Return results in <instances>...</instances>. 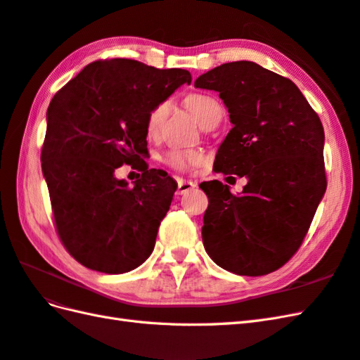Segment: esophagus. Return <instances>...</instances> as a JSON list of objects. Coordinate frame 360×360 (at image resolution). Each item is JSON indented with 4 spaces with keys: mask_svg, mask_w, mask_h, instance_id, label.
<instances>
[{
    "mask_svg": "<svg viewBox=\"0 0 360 360\" xmlns=\"http://www.w3.org/2000/svg\"><path fill=\"white\" fill-rule=\"evenodd\" d=\"M194 186H195V185H194V183H192V181L180 179V180L177 181V195L186 194V192H189Z\"/></svg>",
    "mask_w": 360,
    "mask_h": 360,
    "instance_id": "obj_1",
    "label": "esophagus"
}]
</instances>
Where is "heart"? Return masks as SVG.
Here are the masks:
<instances>
[{
	"instance_id": "obj_1",
	"label": "heart",
	"mask_w": 360,
	"mask_h": 360,
	"mask_svg": "<svg viewBox=\"0 0 360 360\" xmlns=\"http://www.w3.org/2000/svg\"><path fill=\"white\" fill-rule=\"evenodd\" d=\"M185 105L192 111V114L198 119L201 125H206L209 120L223 116V105L215 96L209 93H191L185 98ZM169 101H162L155 103L154 107L148 111L145 119V129L148 137L155 139L159 137L163 122L168 116ZM165 165L175 171H192L198 165L203 163L205 153L201 150H180V148H172L166 151L162 157Z\"/></svg>"
}]
</instances>
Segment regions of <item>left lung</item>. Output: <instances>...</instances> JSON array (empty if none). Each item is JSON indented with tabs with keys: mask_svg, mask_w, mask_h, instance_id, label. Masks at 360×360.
<instances>
[{
	"mask_svg": "<svg viewBox=\"0 0 360 360\" xmlns=\"http://www.w3.org/2000/svg\"><path fill=\"white\" fill-rule=\"evenodd\" d=\"M194 85L220 93L233 124L215 172L249 180L240 195L218 180L200 185L209 198L205 249L232 274H271L301 248L327 189L321 119L290 79L249 60L209 70Z\"/></svg>",
	"mask_w": 360,
	"mask_h": 360,
	"instance_id": "left-lung-1",
	"label": "left lung"
}]
</instances>
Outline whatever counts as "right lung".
<instances>
[{
	"mask_svg": "<svg viewBox=\"0 0 360 360\" xmlns=\"http://www.w3.org/2000/svg\"><path fill=\"white\" fill-rule=\"evenodd\" d=\"M181 84L188 70L99 59L51 99L42 172L59 240L86 269L119 275L151 255L177 183L148 168L145 119ZM122 164L143 172L133 188L113 177Z\"/></svg>",
	"mask_w": 360,
	"mask_h": 360,
	"instance_id": "right-lung-1",
	"label": "right lung"
}]
</instances>
